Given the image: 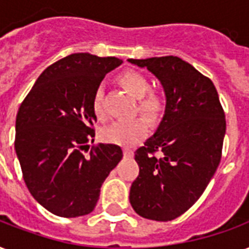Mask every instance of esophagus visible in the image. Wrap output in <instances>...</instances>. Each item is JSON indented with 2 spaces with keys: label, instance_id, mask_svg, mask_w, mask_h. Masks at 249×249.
Segmentation results:
<instances>
[{
  "label": "esophagus",
  "instance_id": "1",
  "mask_svg": "<svg viewBox=\"0 0 249 249\" xmlns=\"http://www.w3.org/2000/svg\"><path fill=\"white\" fill-rule=\"evenodd\" d=\"M124 156L128 158L133 157V152H132L130 149H124Z\"/></svg>",
  "mask_w": 249,
  "mask_h": 249
}]
</instances>
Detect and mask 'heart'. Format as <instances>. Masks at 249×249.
<instances>
[{
	"label": "heart",
	"mask_w": 249,
	"mask_h": 249,
	"mask_svg": "<svg viewBox=\"0 0 249 249\" xmlns=\"http://www.w3.org/2000/svg\"><path fill=\"white\" fill-rule=\"evenodd\" d=\"M119 82L129 92L139 99L137 108L141 113L150 119H156L163 109V99L156 91H148L149 80L141 72L125 71L120 75ZM92 109L99 119L106 117L104 109V91L103 87H96L92 95ZM148 123L141 117H136L125 121H115L101 129V139L107 142L116 143L121 146H132L148 133Z\"/></svg>",
	"instance_id": "b5f03b06"
}]
</instances>
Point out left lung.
Returning <instances> with one entry per match:
<instances>
[{
	"label": "left lung",
	"mask_w": 249,
	"mask_h": 249,
	"mask_svg": "<svg viewBox=\"0 0 249 249\" xmlns=\"http://www.w3.org/2000/svg\"><path fill=\"white\" fill-rule=\"evenodd\" d=\"M162 84L166 106L157 130L134 152L140 166L129 200L140 216L167 222L199 199L218 169L226 117L209 78L178 56L128 59ZM161 151L162 157L152 154Z\"/></svg>",
	"instance_id": "8db88e82"
}]
</instances>
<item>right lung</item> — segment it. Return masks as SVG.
I'll list each match as a JSON object with an SVG mask.
<instances>
[{
    "mask_svg": "<svg viewBox=\"0 0 249 249\" xmlns=\"http://www.w3.org/2000/svg\"><path fill=\"white\" fill-rule=\"evenodd\" d=\"M121 63L115 56L68 55L40 73L18 109L14 145L23 179L34 199L54 215L92 213L103 182L123 158L113 143L83 154L95 137L93 91Z\"/></svg>",
    "mask_w": 249,
    "mask_h": 249,
    "instance_id": "1",
    "label": "right lung"
}]
</instances>
